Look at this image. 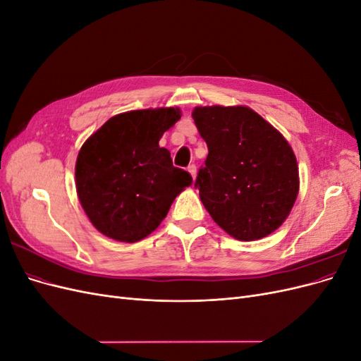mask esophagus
<instances>
[{"label": "esophagus", "instance_id": "1", "mask_svg": "<svg viewBox=\"0 0 361 361\" xmlns=\"http://www.w3.org/2000/svg\"><path fill=\"white\" fill-rule=\"evenodd\" d=\"M190 173H191V176H192V179H195V173H197V167L194 166V164H190L188 166V169H187Z\"/></svg>", "mask_w": 361, "mask_h": 361}]
</instances>
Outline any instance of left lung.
Instances as JSON below:
<instances>
[{"label": "left lung", "mask_w": 361, "mask_h": 361, "mask_svg": "<svg viewBox=\"0 0 361 361\" xmlns=\"http://www.w3.org/2000/svg\"><path fill=\"white\" fill-rule=\"evenodd\" d=\"M192 118L209 150L194 183L206 211L239 241L274 232L300 187L288 141L247 106H199Z\"/></svg>", "instance_id": "obj_1"}]
</instances>
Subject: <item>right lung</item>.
<instances>
[{
    "label": "right lung",
    "mask_w": 361,
    "mask_h": 361,
    "mask_svg": "<svg viewBox=\"0 0 361 361\" xmlns=\"http://www.w3.org/2000/svg\"><path fill=\"white\" fill-rule=\"evenodd\" d=\"M180 118L174 108L111 117L85 141L76 159V192L92 224L108 238L137 243L166 218L192 183L173 166L159 138Z\"/></svg>",
    "instance_id": "1"
}]
</instances>
